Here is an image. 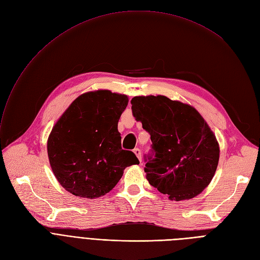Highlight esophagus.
<instances>
[{
  "instance_id": "obj_1",
  "label": "esophagus",
  "mask_w": 260,
  "mask_h": 260,
  "mask_svg": "<svg viewBox=\"0 0 260 260\" xmlns=\"http://www.w3.org/2000/svg\"><path fill=\"white\" fill-rule=\"evenodd\" d=\"M133 152L135 153V155L138 156V158H139L140 162H142V153H141V150L139 149V148H135V149L133 150Z\"/></svg>"
}]
</instances>
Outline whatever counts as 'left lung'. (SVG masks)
Listing matches in <instances>:
<instances>
[{"label": "left lung", "mask_w": 260, "mask_h": 260, "mask_svg": "<svg viewBox=\"0 0 260 260\" xmlns=\"http://www.w3.org/2000/svg\"><path fill=\"white\" fill-rule=\"evenodd\" d=\"M132 113L150 134L146 178L170 200H188L211 183L219 162V144L198 111L163 95L135 96Z\"/></svg>", "instance_id": "1"}]
</instances>
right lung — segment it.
I'll use <instances>...</instances> for the list:
<instances>
[{
    "mask_svg": "<svg viewBox=\"0 0 260 260\" xmlns=\"http://www.w3.org/2000/svg\"><path fill=\"white\" fill-rule=\"evenodd\" d=\"M128 96L98 90L80 95L61 115L47 140L49 164L72 194L95 199L112 189L126 167L140 164L121 149L117 123Z\"/></svg>",
    "mask_w": 260,
    "mask_h": 260,
    "instance_id": "right-lung-1",
    "label": "right lung"
}]
</instances>
